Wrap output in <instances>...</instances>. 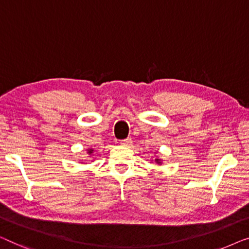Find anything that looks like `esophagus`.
Returning <instances> with one entry per match:
<instances>
[{
    "label": "esophagus",
    "instance_id": "1",
    "mask_svg": "<svg viewBox=\"0 0 249 249\" xmlns=\"http://www.w3.org/2000/svg\"><path fill=\"white\" fill-rule=\"evenodd\" d=\"M132 144V139L131 138H127L125 140H122L121 141V145H125V146H128Z\"/></svg>",
    "mask_w": 249,
    "mask_h": 249
}]
</instances>
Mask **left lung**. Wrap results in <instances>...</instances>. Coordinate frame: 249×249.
<instances>
[{"instance_id":"1","label":"left lung","mask_w":249,"mask_h":249,"mask_svg":"<svg viewBox=\"0 0 249 249\" xmlns=\"http://www.w3.org/2000/svg\"><path fill=\"white\" fill-rule=\"evenodd\" d=\"M155 161H156V162H157V163H158V164H160V163H161V160H160L159 158H157V159H155Z\"/></svg>"}]
</instances>
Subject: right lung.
<instances>
[{
    "label": "right lung",
    "mask_w": 249,
    "mask_h": 249,
    "mask_svg": "<svg viewBox=\"0 0 249 249\" xmlns=\"http://www.w3.org/2000/svg\"><path fill=\"white\" fill-rule=\"evenodd\" d=\"M92 153H93V149H88V155L92 156Z\"/></svg>",
    "instance_id": "obj_1"
}]
</instances>
